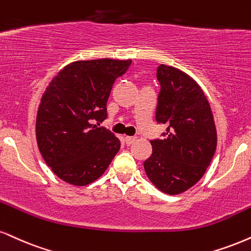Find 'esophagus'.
<instances>
[{"label":"esophagus","instance_id":"1","mask_svg":"<svg viewBox=\"0 0 251 251\" xmlns=\"http://www.w3.org/2000/svg\"><path fill=\"white\" fill-rule=\"evenodd\" d=\"M125 141H126V145H130L136 141V137H134V136H126V137L125 138Z\"/></svg>","mask_w":251,"mask_h":251}]
</instances>
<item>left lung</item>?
<instances>
[{
    "label": "left lung",
    "mask_w": 251,
    "mask_h": 251,
    "mask_svg": "<svg viewBox=\"0 0 251 251\" xmlns=\"http://www.w3.org/2000/svg\"><path fill=\"white\" fill-rule=\"evenodd\" d=\"M160 83L156 121L166 125L164 140H152L144 162L150 181L164 193L179 194L200 180L216 150V129L200 86L172 66L157 69Z\"/></svg>",
    "instance_id": "left-lung-1"
}]
</instances>
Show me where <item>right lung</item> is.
<instances>
[{"mask_svg":"<svg viewBox=\"0 0 251 251\" xmlns=\"http://www.w3.org/2000/svg\"><path fill=\"white\" fill-rule=\"evenodd\" d=\"M130 65L108 58L74 61L49 83L37 113L36 137L45 163L61 180L91 184L119 152V138L92 122L107 119L114 82Z\"/></svg>","mask_w":251,"mask_h":251,"instance_id":"right-lung-1","label":"right lung"}]
</instances>
